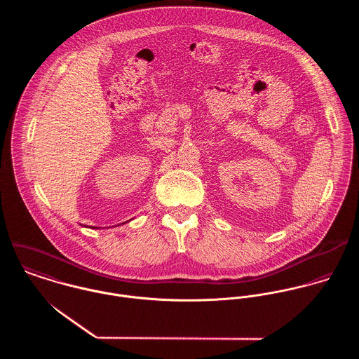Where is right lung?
<instances>
[{"instance_id":"add662e5","label":"right lung","mask_w":359,"mask_h":359,"mask_svg":"<svg viewBox=\"0 0 359 359\" xmlns=\"http://www.w3.org/2000/svg\"><path fill=\"white\" fill-rule=\"evenodd\" d=\"M93 228H95V226H93Z\"/></svg>"}]
</instances>
